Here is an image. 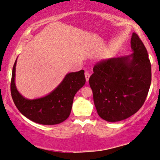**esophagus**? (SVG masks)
I'll list each match as a JSON object with an SVG mask.
<instances>
[{
    "label": "esophagus",
    "instance_id": "34e87169",
    "mask_svg": "<svg viewBox=\"0 0 160 160\" xmlns=\"http://www.w3.org/2000/svg\"><path fill=\"white\" fill-rule=\"evenodd\" d=\"M85 76L86 81H87V82H88V80H89V78H90V73L88 72H85Z\"/></svg>",
    "mask_w": 160,
    "mask_h": 160
}]
</instances>
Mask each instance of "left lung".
Instances as JSON below:
<instances>
[{
    "mask_svg": "<svg viewBox=\"0 0 160 160\" xmlns=\"http://www.w3.org/2000/svg\"><path fill=\"white\" fill-rule=\"evenodd\" d=\"M130 44L131 55L101 60L89 79L98 115L108 122L125 120L138 112L150 87L151 63L146 48L135 32Z\"/></svg>",
    "mask_w": 160,
    "mask_h": 160,
    "instance_id": "1",
    "label": "left lung"
}]
</instances>
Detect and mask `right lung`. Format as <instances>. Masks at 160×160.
<instances>
[{"instance_id":"right-lung-1","label":"right lung","mask_w":160,"mask_h":160,"mask_svg":"<svg viewBox=\"0 0 160 160\" xmlns=\"http://www.w3.org/2000/svg\"><path fill=\"white\" fill-rule=\"evenodd\" d=\"M16 62L17 60L12 68L11 92L18 110L28 119L41 125H57L66 120L70 114L75 95L85 83V71L68 73L49 95L28 100L19 93L15 84Z\"/></svg>"}]
</instances>
